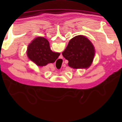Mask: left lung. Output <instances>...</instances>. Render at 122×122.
Returning a JSON list of instances; mask_svg holds the SVG:
<instances>
[{
  "mask_svg": "<svg viewBox=\"0 0 122 122\" xmlns=\"http://www.w3.org/2000/svg\"><path fill=\"white\" fill-rule=\"evenodd\" d=\"M95 52L94 47L91 41L80 35L69 41L62 55L68 60V66L72 68H88L92 62Z\"/></svg>",
  "mask_w": 122,
  "mask_h": 122,
  "instance_id": "1",
  "label": "left lung"
}]
</instances>
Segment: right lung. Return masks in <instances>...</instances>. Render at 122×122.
<instances>
[{"instance_id":"1","label":"right lung","mask_w":122,"mask_h":122,"mask_svg":"<svg viewBox=\"0 0 122 122\" xmlns=\"http://www.w3.org/2000/svg\"><path fill=\"white\" fill-rule=\"evenodd\" d=\"M27 54L28 58L38 66L54 63L60 54L51 51L48 41L43 37H37L29 44Z\"/></svg>"}]
</instances>
